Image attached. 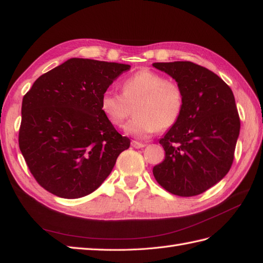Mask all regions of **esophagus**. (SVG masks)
<instances>
[{
  "label": "esophagus",
  "mask_w": 263,
  "mask_h": 263,
  "mask_svg": "<svg viewBox=\"0 0 263 263\" xmlns=\"http://www.w3.org/2000/svg\"><path fill=\"white\" fill-rule=\"evenodd\" d=\"M131 146H132L133 148H137V149H139V148H143L144 146H146V144L142 143V142L136 141V140H132V141H131Z\"/></svg>",
  "instance_id": "esophagus-1"
}]
</instances>
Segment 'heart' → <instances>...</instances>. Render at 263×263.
<instances>
[{
  "mask_svg": "<svg viewBox=\"0 0 263 263\" xmlns=\"http://www.w3.org/2000/svg\"><path fill=\"white\" fill-rule=\"evenodd\" d=\"M131 107L135 117L126 123L125 132L147 139L176 124L184 107V91L177 82L143 69L122 82V93L106 90L100 97V109L114 126L123 124Z\"/></svg>",
  "mask_w": 263,
  "mask_h": 263,
  "instance_id": "1",
  "label": "heart"
}]
</instances>
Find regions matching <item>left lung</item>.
Listing matches in <instances>:
<instances>
[{
	"label": "left lung",
	"mask_w": 263,
	"mask_h": 263,
	"mask_svg": "<svg viewBox=\"0 0 263 263\" xmlns=\"http://www.w3.org/2000/svg\"><path fill=\"white\" fill-rule=\"evenodd\" d=\"M153 66L170 74L184 91L180 119L159 140L165 159L154 167V176L170 193L194 197L231 170L241 127L235 98L221 78L190 61Z\"/></svg>",
	"instance_id": "8db88e82"
}]
</instances>
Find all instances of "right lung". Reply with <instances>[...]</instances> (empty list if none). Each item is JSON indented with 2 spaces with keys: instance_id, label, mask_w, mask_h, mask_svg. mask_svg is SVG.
<instances>
[{
  "instance_id": "add662e5",
  "label": "right lung",
  "mask_w": 263,
  "mask_h": 263,
  "mask_svg": "<svg viewBox=\"0 0 263 263\" xmlns=\"http://www.w3.org/2000/svg\"><path fill=\"white\" fill-rule=\"evenodd\" d=\"M130 65L70 59L33 82L22 99L19 148L37 183L64 199L100 186L130 147L100 109V97Z\"/></svg>"
}]
</instances>
